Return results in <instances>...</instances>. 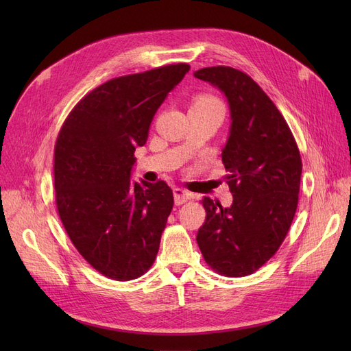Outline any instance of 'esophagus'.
<instances>
[{
	"mask_svg": "<svg viewBox=\"0 0 351 351\" xmlns=\"http://www.w3.org/2000/svg\"><path fill=\"white\" fill-rule=\"evenodd\" d=\"M173 196H175V204L176 205H183L191 199V193L182 188H175L173 189Z\"/></svg>",
	"mask_w": 351,
	"mask_h": 351,
	"instance_id": "34e87169",
	"label": "esophagus"
}]
</instances>
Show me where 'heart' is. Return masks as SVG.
<instances>
[{
    "label": "heart",
    "instance_id": "1",
    "mask_svg": "<svg viewBox=\"0 0 351 351\" xmlns=\"http://www.w3.org/2000/svg\"><path fill=\"white\" fill-rule=\"evenodd\" d=\"M215 104H219V101L212 95H200L193 102V105H215Z\"/></svg>",
    "mask_w": 351,
    "mask_h": 351
}]
</instances>
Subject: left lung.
I'll return each instance as SVG.
<instances>
[{"instance_id":"left-lung-1","label":"left lung","mask_w":351,"mask_h":351,"mask_svg":"<svg viewBox=\"0 0 351 351\" xmlns=\"http://www.w3.org/2000/svg\"><path fill=\"white\" fill-rule=\"evenodd\" d=\"M193 75L225 92L230 135L222 152L233 195L230 208L205 196L206 220L196 242L219 274L242 278L279 250L296 215L302 158L280 110L247 73L210 66Z\"/></svg>"}]
</instances>
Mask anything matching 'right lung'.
I'll return each mask as SVG.
<instances>
[{
  "label": "right lung",
  "instance_id": "add662e5",
  "mask_svg": "<svg viewBox=\"0 0 351 351\" xmlns=\"http://www.w3.org/2000/svg\"><path fill=\"white\" fill-rule=\"evenodd\" d=\"M189 69L173 64L106 81L73 106L55 142L60 219L80 254L108 279H138L156 259L173 193L163 180L131 182L134 152Z\"/></svg>",
  "mask_w": 351,
  "mask_h": 351
}]
</instances>
